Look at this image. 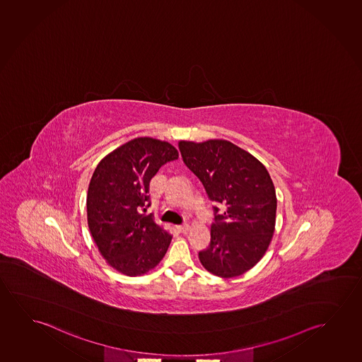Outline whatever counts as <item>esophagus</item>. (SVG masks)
Returning a JSON list of instances; mask_svg holds the SVG:
<instances>
[{
    "label": "esophagus",
    "mask_w": 362,
    "mask_h": 362,
    "mask_svg": "<svg viewBox=\"0 0 362 362\" xmlns=\"http://www.w3.org/2000/svg\"><path fill=\"white\" fill-rule=\"evenodd\" d=\"M177 230H178L179 233H182V234H188L190 228H189L188 226H177Z\"/></svg>",
    "instance_id": "obj_1"
}]
</instances>
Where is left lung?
Segmentation results:
<instances>
[{
    "label": "left lung",
    "mask_w": 362,
    "mask_h": 362,
    "mask_svg": "<svg viewBox=\"0 0 362 362\" xmlns=\"http://www.w3.org/2000/svg\"><path fill=\"white\" fill-rule=\"evenodd\" d=\"M178 146L187 167L223 209L215 215L209 247L199 252L202 265L219 278L247 273L264 257L275 230L278 200L270 174L259 159L226 139L179 141Z\"/></svg>",
    "instance_id": "8db88e82"
}]
</instances>
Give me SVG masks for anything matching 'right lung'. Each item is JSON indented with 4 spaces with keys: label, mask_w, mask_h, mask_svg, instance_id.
<instances>
[{
    "label": "right lung",
    "mask_w": 362,
    "mask_h": 362,
    "mask_svg": "<svg viewBox=\"0 0 362 362\" xmlns=\"http://www.w3.org/2000/svg\"><path fill=\"white\" fill-rule=\"evenodd\" d=\"M178 157L169 141L139 136L108 153L95 168L87 193L89 231L118 273L141 276L165 255L173 235L141 209L149 202L151 179Z\"/></svg>",
    "instance_id": "add662e5"
}]
</instances>
